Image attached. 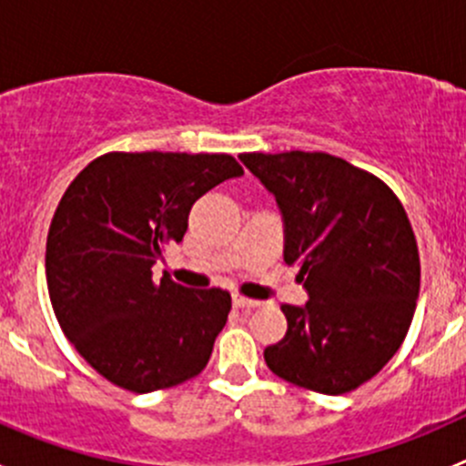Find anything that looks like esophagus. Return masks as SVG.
I'll return each instance as SVG.
<instances>
[{"instance_id":"34e87169","label":"esophagus","mask_w":466,"mask_h":466,"mask_svg":"<svg viewBox=\"0 0 466 466\" xmlns=\"http://www.w3.org/2000/svg\"><path fill=\"white\" fill-rule=\"evenodd\" d=\"M232 302H234V307H237V309H255V307H259V302H257V299L241 298V295H234Z\"/></svg>"}]
</instances>
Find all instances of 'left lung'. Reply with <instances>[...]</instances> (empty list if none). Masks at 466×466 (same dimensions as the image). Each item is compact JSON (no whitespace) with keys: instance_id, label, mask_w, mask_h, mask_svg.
Listing matches in <instances>:
<instances>
[{"instance_id":"8db88e82","label":"left lung","mask_w":466,"mask_h":466,"mask_svg":"<svg viewBox=\"0 0 466 466\" xmlns=\"http://www.w3.org/2000/svg\"><path fill=\"white\" fill-rule=\"evenodd\" d=\"M275 196L284 261L302 263L309 302L284 304L286 336L266 347L284 380L342 394L380 372L406 338L420 295V252L397 196L327 153H243Z\"/></svg>"}]
</instances>
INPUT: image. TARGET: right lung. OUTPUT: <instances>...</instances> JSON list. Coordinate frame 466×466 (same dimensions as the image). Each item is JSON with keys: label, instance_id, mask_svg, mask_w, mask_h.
<instances>
[{"label": "right lung", "instance_id": "right-lung-1", "mask_svg": "<svg viewBox=\"0 0 466 466\" xmlns=\"http://www.w3.org/2000/svg\"><path fill=\"white\" fill-rule=\"evenodd\" d=\"M243 176L232 155L107 153L65 191L46 237L51 307L78 354L130 392L196 377L228 322L223 289L153 281L200 196Z\"/></svg>", "mask_w": 466, "mask_h": 466}]
</instances>
